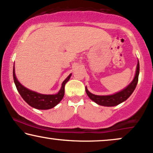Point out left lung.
<instances>
[{"instance_id": "obj_1", "label": "left lung", "mask_w": 153, "mask_h": 153, "mask_svg": "<svg viewBox=\"0 0 153 153\" xmlns=\"http://www.w3.org/2000/svg\"><path fill=\"white\" fill-rule=\"evenodd\" d=\"M140 73V64L139 61H137V68H136L135 75L132 82L128 85L122 91L117 92L112 95H97L91 93L88 91L87 87H85V92L87 93L88 96L90 99L94 101L95 103L100 105L102 106L105 107H113L116 106L117 105L122 103L123 102L126 101L129 97L133 91H135L136 85L138 82V76Z\"/></svg>"}]
</instances>
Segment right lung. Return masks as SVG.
Returning a JSON list of instances; mask_svg holds the SVG:
<instances>
[{
  "label": "right lung",
  "mask_w": 153,
  "mask_h": 153,
  "mask_svg": "<svg viewBox=\"0 0 153 153\" xmlns=\"http://www.w3.org/2000/svg\"><path fill=\"white\" fill-rule=\"evenodd\" d=\"M13 75L15 85H16L18 93L29 105L38 110H48L54 108L62 100V97L64 96V93H65V85L70 80L72 73H71L62 82L61 88H60V91L58 92V93L54 95L41 94V93L30 91L28 88L24 87L16 78L14 66Z\"/></svg>",
  "instance_id": "right-lung-1"
}]
</instances>
